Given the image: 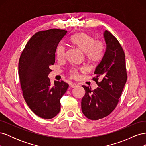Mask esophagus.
<instances>
[{"label":"esophagus","instance_id":"1","mask_svg":"<svg viewBox=\"0 0 146 146\" xmlns=\"http://www.w3.org/2000/svg\"><path fill=\"white\" fill-rule=\"evenodd\" d=\"M69 86H70V87H71V88H76V87L78 86V85L77 83L71 82V83H70V84H69Z\"/></svg>","mask_w":146,"mask_h":146}]
</instances>
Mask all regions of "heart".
I'll list each match as a JSON object with an SVG mask.
<instances>
[{"instance_id":"1","label":"heart","mask_w":146,"mask_h":146,"mask_svg":"<svg viewBox=\"0 0 146 146\" xmlns=\"http://www.w3.org/2000/svg\"><path fill=\"white\" fill-rule=\"evenodd\" d=\"M71 42L79 50L85 54L86 59L91 63H96L102 58L104 54V45L102 42L95 41L94 38L85 32L77 33L72 37ZM56 56L59 59L65 56V48L63 45H59L56 49ZM77 70L71 71L74 77L77 76Z\"/></svg>"}]
</instances>
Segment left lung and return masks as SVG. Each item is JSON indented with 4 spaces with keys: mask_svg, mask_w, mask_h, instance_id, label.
Returning <instances> with one entry per match:
<instances>
[{
    "mask_svg": "<svg viewBox=\"0 0 146 146\" xmlns=\"http://www.w3.org/2000/svg\"><path fill=\"white\" fill-rule=\"evenodd\" d=\"M104 37L105 52L93 78L99 87L91 90L82 86L85 94L82 99V111L87 118L94 121L107 116L116 108L127 79L125 54L120 43L108 30L104 32ZM99 78L100 82H97Z\"/></svg>",
    "mask_w": 146,
    "mask_h": 146,
    "instance_id": "left-lung-1",
    "label": "left lung"
}]
</instances>
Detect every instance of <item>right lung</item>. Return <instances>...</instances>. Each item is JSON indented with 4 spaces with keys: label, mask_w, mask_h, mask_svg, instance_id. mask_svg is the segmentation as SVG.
<instances>
[{
    "label": "right lung",
    "mask_w": 146,
    "mask_h": 146,
    "mask_svg": "<svg viewBox=\"0 0 146 146\" xmlns=\"http://www.w3.org/2000/svg\"><path fill=\"white\" fill-rule=\"evenodd\" d=\"M66 30L52 29L35 33L26 44L19 58L18 73L24 98L30 110L43 119L56 116L60 111V99L68 83L48 77L55 62L57 46L67 33Z\"/></svg>",
    "instance_id": "obj_1"
}]
</instances>
